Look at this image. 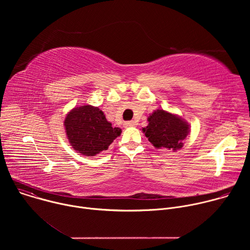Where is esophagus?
<instances>
[{
    "label": "esophagus",
    "mask_w": 250,
    "mask_h": 250,
    "mask_svg": "<svg viewBox=\"0 0 250 250\" xmlns=\"http://www.w3.org/2000/svg\"><path fill=\"white\" fill-rule=\"evenodd\" d=\"M124 125H125V127H129V126L135 125V123H134V122H125V123L124 124Z\"/></svg>",
    "instance_id": "esophagus-1"
}]
</instances>
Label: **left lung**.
Wrapping results in <instances>:
<instances>
[{"label":"left lung","mask_w":250,"mask_h":250,"mask_svg":"<svg viewBox=\"0 0 250 250\" xmlns=\"http://www.w3.org/2000/svg\"><path fill=\"white\" fill-rule=\"evenodd\" d=\"M148 125L142 131L155 148L177 151L190 132V125L179 116L162 109L154 111L147 119Z\"/></svg>","instance_id":"8db88e82"}]
</instances>
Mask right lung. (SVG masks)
<instances>
[{
	"label": "right lung",
	"mask_w": 250,
	"mask_h": 250,
	"mask_svg": "<svg viewBox=\"0 0 250 250\" xmlns=\"http://www.w3.org/2000/svg\"><path fill=\"white\" fill-rule=\"evenodd\" d=\"M69 144L82 155L95 156L109 148L121 135L120 127H113L104 113L91 104L71 110L64 121Z\"/></svg>",
	"instance_id": "obj_1"
}]
</instances>
